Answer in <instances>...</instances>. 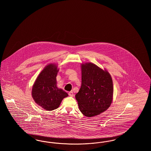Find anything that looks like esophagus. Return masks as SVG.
<instances>
[{
    "label": "esophagus",
    "instance_id": "esophagus-1",
    "mask_svg": "<svg viewBox=\"0 0 151 151\" xmlns=\"http://www.w3.org/2000/svg\"><path fill=\"white\" fill-rule=\"evenodd\" d=\"M68 94H69V96H71V97H73V92H72V91L68 93Z\"/></svg>",
    "mask_w": 151,
    "mask_h": 151
}]
</instances>
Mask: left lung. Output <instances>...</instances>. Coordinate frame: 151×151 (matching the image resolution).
Returning a JSON list of instances; mask_svg holds the SVG:
<instances>
[{
  "instance_id": "1",
  "label": "left lung",
  "mask_w": 151,
  "mask_h": 151,
  "mask_svg": "<svg viewBox=\"0 0 151 151\" xmlns=\"http://www.w3.org/2000/svg\"><path fill=\"white\" fill-rule=\"evenodd\" d=\"M81 86L75 97L86 116L99 115L110 107L113 96L110 73L92 63L81 64Z\"/></svg>"
}]
</instances>
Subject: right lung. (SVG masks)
Listing matches in <instances>:
<instances>
[{
  "instance_id": "right-lung-1",
  "label": "right lung",
  "mask_w": 151,
  "mask_h": 151,
  "mask_svg": "<svg viewBox=\"0 0 151 151\" xmlns=\"http://www.w3.org/2000/svg\"><path fill=\"white\" fill-rule=\"evenodd\" d=\"M58 71L57 65H46L38 76L32 88V95L35 102L48 111L57 109L62 100L68 96L57 86Z\"/></svg>"
}]
</instances>
